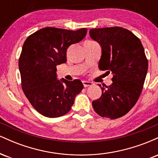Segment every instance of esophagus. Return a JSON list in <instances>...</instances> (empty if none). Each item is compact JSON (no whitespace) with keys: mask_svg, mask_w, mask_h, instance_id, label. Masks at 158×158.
Returning <instances> with one entry per match:
<instances>
[{"mask_svg":"<svg viewBox=\"0 0 158 158\" xmlns=\"http://www.w3.org/2000/svg\"><path fill=\"white\" fill-rule=\"evenodd\" d=\"M82 83H83V85H84L85 88H87V87H89V86H91V85H93V83L90 82V81H83Z\"/></svg>","mask_w":158,"mask_h":158,"instance_id":"esophagus-1","label":"esophagus"}]
</instances>
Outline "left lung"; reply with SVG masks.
<instances>
[{
    "mask_svg": "<svg viewBox=\"0 0 158 158\" xmlns=\"http://www.w3.org/2000/svg\"><path fill=\"white\" fill-rule=\"evenodd\" d=\"M90 38L102 48L99 68L113 74V82L101 87L102 96L92 102L102 117L117 119L126 114L138 100L148 70V60L140 40L120 27L90 29Z\"/></svg>",
    "mask_w": 158,
    "mask_h": 158,
    "instance_id": "left-lung-1",
    "label": "left lung"
}]
</instances>
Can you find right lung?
<instances>
[{"mask_svg":"<svg viewBox=\"0 0 158 158\" xmlns=\"http://www.w3.org/2000/svg\"><path fill=\"white\" fill-rule=\"evenodd\" d=\"M87 31L45 27L23 43L19 62L21 88L32 107L44 117L66 114L84 88L79 79L58 80L56 66L66 62L68 48L84 39Z\"/></svg>","mask_w":158,"mask_h":158,"instance_id":"add662e5","label":"right lung"}]
</instances>
